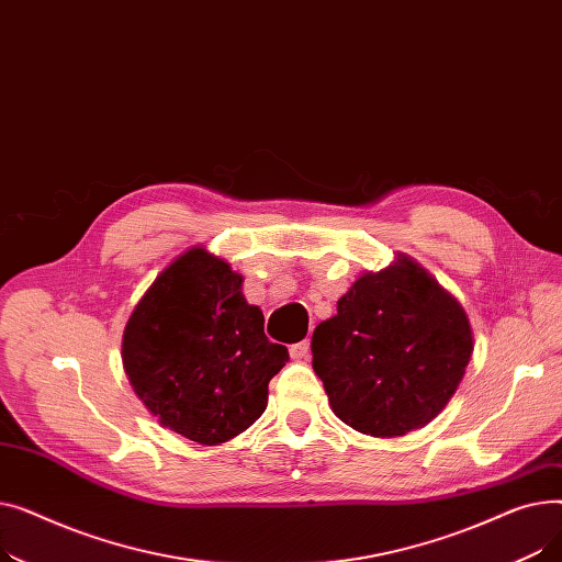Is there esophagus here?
I'll return each instance as SVG.
<instances>
[{
  "label": "esophagus",
  "instance_id": "esophagus-1",
  "mask_svg": "<svg viewBox=\"0 0 562 562\" xmlns=\"http://www.w3.org/2000/svg\"><path fill=\"white\" fill-rule=\"evenodd\" d=\"M289 352H291L293 360H305L307 352H310V339L299 341V344H291V346H289Z\"/></svg>",
  "mask_w": 562,
  "mask_h": 562
}]
</instances>
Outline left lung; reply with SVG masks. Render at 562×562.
Masks as SVG:
<instances>
[{"label":"left lung","instance_id":"left-lung-1","mask_svg":"<svg viewBox=\"0 0 562 562\" xmlns=\"http://www.w3.org/2000/svg\"><path fill=\"white\" fill-rule=\"evenodd\" d=\"M474 337L464 310L407 257L367 273L312 335V367L335 415L396 437L435 419L456 394Z\"/></svg>","mask_w":562,"mask_h":562}]
</instances>
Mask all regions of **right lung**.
I'll return each instance as SVG.
<instances>
[{
  "label": "right lung",
  "instance_id": "1",
  "mask_svg": "<svg viewBox=\"0 0 562 562\" xmlns=\"http://www.w3.org/2000/svg\"><path fill=\"white\" fill-rule=\"evenodd\" d=\"M229 263L193 248L145 291L123 335V364L161 426L198 445H221L252 426L269 382L286 364L263 335V314Z\"/></svg>",
  "mask_w": 562,
  "mask_h": 562
}]
</instances>
